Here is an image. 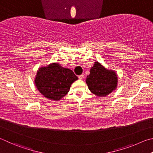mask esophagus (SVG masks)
<instances>
[{
	"mask_svg": "<svg viewBox=\"0 0 153 153\" xmlns=\"http://www.w3.org/2000/svg\"><path fill=\"white\" fill-rule=\"evenodd\" d=\"M83 78H84V75L83 74H81V75H79V79H82Z\"/></svg>",
	"mask_w": 153,
	"mask_h": 153,
	"instance_id": "esophagus-1",
	"label": "esophagus"
}]
</instances>
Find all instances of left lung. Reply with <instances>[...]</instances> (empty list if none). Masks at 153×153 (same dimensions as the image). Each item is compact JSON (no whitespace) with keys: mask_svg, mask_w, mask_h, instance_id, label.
<instances>
[{"mask_svg":"<svg viewBox=\"0 0 153 153\" xmlns=\"http://www.w3.org/2000/svg\"><path fill=\"white\" fill-rule=\"evenodd\" d=\"M90 91L98 97H105L116 89L117 76L116 72L106 69L98 62L90 70L86 79Z\"/></svg>","mask_w":153,"mask_h":153,"instance_id":"8db88e82","label":"left lung"}]
</instances>
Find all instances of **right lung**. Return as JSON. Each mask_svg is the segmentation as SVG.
<instances>
[{"instance_id":"add662e5","label":"right lung","mask_w":153,"mask_h":153,"mask_svg":"<svg viewBox=\"0 0 153 153\" xmlns=\"http://www.w3.org/2000/svg\"><path fill=\"white\" fill-rule=\"evenodd\" d=\"M77 79L71 70L52 63L38 69L35 84L45 97L58 101L68 93L72 83Z\"/></svg>"}]
</instances>
